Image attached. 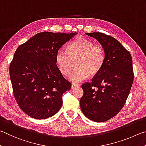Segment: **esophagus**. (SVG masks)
I'll use <instances>...</instances> for the list:
<instances>
[{"instance_id":"obj_1","label":"esophagus","mask_w":146,"mask_h":146,"mask_svg":"<svg viewBox=\"0 0 146 146\" xmlns=\"http://www.w3.org/2000/svg\"><path fill=\"white\" fill-rule=\"evenodd\" d=\"M80 86L79 85H77V84H74V83H72V86H71V88L72 89H74L76 87H78V86Z\"/></svg>"}]
</instances>
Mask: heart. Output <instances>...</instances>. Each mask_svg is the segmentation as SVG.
Listing matches in <instances>:
<instances>
[{"label":"heart","mask_w":146,"mask_h":146,"mask_svg":"<svg viewBox=\"0 0 146 146\" xmlns=\"http://www.w3.org/2000/svg\"><path fill=\"white\" fill-rule=\"evenodd\" d=\"M76 69L68 76L72 82L80 83L90 75L96 76L101 71L105 61V52L101 45H96L85 38H78L71 42L66 50L60 49L56 54L55 62L63 75L68 74L72 61L77 60Z\"/></svg>","instance_id":"1"}]
</instances>
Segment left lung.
<instances>
[{
  "instance_id": "obj_1",
  "label": "left lung",
  "mask_w": 146,
  "mask_h": 146,
  "mask_svg": "<svg viewBox=\"0 0 146 146\" xmlns=\"http://www.w3.org/2000/svg\"><path fill=\"white\" fill-rule=\"evenodd\" d=\"M85 34L100 43L105 61L92 82L82 85L81 110L91 121L102 122L115 116L126 103L134 78L132 58L115 38L99 32Z\"/></svg>"
}]
</instances>
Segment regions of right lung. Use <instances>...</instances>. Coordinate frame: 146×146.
<instances>
[{
  "label": "right lung",
  "mask_w": 146,
  "mask_h": 146,
  "mask_svg": "<svg viewBox=\"0 0 146 146\" xmlns=\"http://www.w3.org/2000/svg\"><path fill=\"white\" fill-rule=\"evenodd\" d=\"M76 34L40 33L15 51L9 66L14 96L22 110L32 118H48L62 106V95L71 83L59 71L55 56Z\"/></svg>",
  "instance_id": "add662e5"
}]
</instances>
